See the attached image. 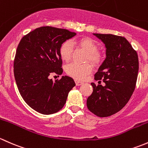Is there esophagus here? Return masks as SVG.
Listing matches in <instances>:
<instances>
[{
  "label": "esophagus",
  "instance_id": "1",
  "mask_svg": "<svg viewBox=\"0 0 148 148\" xmlns=\"http://www.w3.org/2000/svg\"><path fill=\"white\" fill-rule=\"evenodd\" d=\"M75 84L77 86H79V85H81L83 84V82H80V81H77V80H75Z\"/></svg>",
  "mask_w": 148,
  "mask_h": 148
}]
</instances>
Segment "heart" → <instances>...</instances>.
I'll return each mask as SVG.
<instances>
[{"label": "heart", "instance_id": "b5f03b06", "mask_svg": "<svg viewBox=\"0 0 148 148\" xmlns=\"http://www.w3.org/2000/svg\"><path fill=\"white\" fill-rule=\"evenodd\" d=\"M77 46L83 49L88 54V58L92 63H97L100 60V56L97 53L98 47L95 41L90 38H81L74 41ZM73 52V45L69 40L63 42L60 48V55L65 61L71 60ZM92 71L90 64H78L71 63L66 67V73L70 76L77 80H82Z\"/></svg>", "mask_w": 148, "mask_h": 148}]
</instances>
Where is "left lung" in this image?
Masks as SVG:
<instances>
[{
  "label": "left lung",
  "instance_id": "left-lung-1",
  "mask_svg": "<svg viewBox=\"0 0 148 148\" xmlns=\"http://www.w3.org/2000/svg\"><path fill=\"white\" fill-rule=\"evenodd\" d=\"M93 35L106 48V58L95 73V80L103 79L106 85L91 83L93 92L87 99V107L95 115L104 118L118 112L129 101L136 85L139 62L136 51L124 37Z\"/></svg>",
  "mask_w": 148,
  "mask_h": 148
}]
</instances>
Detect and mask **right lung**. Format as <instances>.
Segmentation results:
<instances>
[{
    "mask_svg": "<svg viewBox=\"0 0 148 148\" xmlns=\"http://www.w3.org/2000/svg\"><path fill=\"white\" fill-rule=\"evenodd\" d=\"M75 35L65 29L43 26L30 32L18 44L13 65L18 89L25 103L41 114L62 109L75 86L68 76L55 81L49 78L53 73H63L60 48Z\"/></svg>",
    "mask_w": 148,
    "mask_h": 148,
    "instance_id": "add662e5",
    "label": "right lung"
}]
</instances>
